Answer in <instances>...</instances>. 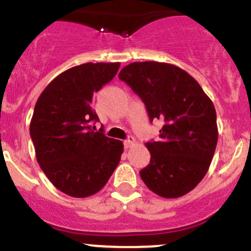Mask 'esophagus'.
I'll return each mask as SVG.
<instances>
[{
  "label": "esophagus",
  "instance_id": "1",
  "mask_svg": "<svg viewBox=\"0 0 251 251\" xmlns=\"http://www.w3.org/2000/svg\"><path fill=\"white\" fill-rule=\"evenodd\" d=\"M135 144H136V140L133 139V137H128L127 140H125V141H124L125 149H130V147H132Z\"/></svg>",
  "mask_w": 251,
  "mask_h": 251
}]
</instances>
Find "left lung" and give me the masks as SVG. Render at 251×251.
<instances>
[{
  "label": "left lung",
  "instance_id": "8db88e82",
  "mask_svg": "<svg viewBox=\"0 0 251 251\" xmlns=\"http://www.w3.org/2000/svg\"><path fill=\"white\" fill-rule=\"evenodd\" d=\"M146 105L150 121L163 123L160 141L147 142L142 181L163 198H178L203 179L218 141L217 112L198 81L173 64L135 62L119 74Z\"/></svg>",
  "mask_w": 251,
  "mask_h": 251
}]
</instances>
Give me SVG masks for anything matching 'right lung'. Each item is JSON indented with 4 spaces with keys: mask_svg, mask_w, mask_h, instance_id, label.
I'll use <instances>...</instances> for the list:
<instances>
[{
    "mask_svg": "<svg viewBox=\"0 0 251 251\" xmlns=\"http://www.w3.org/2000/svg\"><path fill=\"white\" fill-rule=\"evenodd\" d=\"M120 63H85L65 70L39 95L29 133L42 171L55 188L75 198L98 193L124 152L123 142L94 131V93L112 80Z\"/></svg>",
    "mask_w": 251,
    "mask_h": 251,
    "instance_id": "1",
    "label": "right lung"
}]
</instances>
